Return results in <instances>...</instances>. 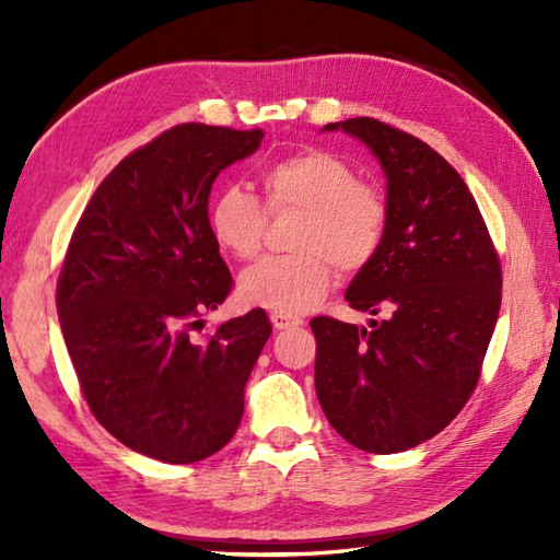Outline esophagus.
<instances>
[{
  "label": "esophagus",
  "mask_w": 560,
  "mask_h": 560,
  "mask_svg": "<svg viewBox=\"0 0 560 560\" xmlns=\"http://www.w3.org/2000/svg\"><path fill=\"white\" fill-rule=\"evenodd\" d=\"M269 319H271L273 329H279V331H283V329H293V327H299V325H301V319H299V317H289V315H281V313H271V315H269Z\"/></svg>",
  "instance_id": "esophagus-1"
}]
</instances>
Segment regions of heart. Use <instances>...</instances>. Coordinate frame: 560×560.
<instances>
[{"label":"heart","mask_w":560,"mask_h":560,"mask_svg":"<svg viewBox=\"0 0 560 560\" xmlns=\"http://www.w3.org/2000/svg\"><path fill=\"white\" fill-rule=\"evenodd\" d=\"M265 205L241 185H223L209 201L207 223L221 253L255 259L265 245L269 214L301 211L293 225L295 253L261 259L241 277V299L281 315H301L329 293L335 267L365 269L389 231V205L349 161L325 149H303L261 173Z\"/></svg>","instance_id":"obj_1"}]
</instances>
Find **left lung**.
Masks as SVG:
<instances>
[{"label": "left lung", "mask_w": 560, "mask_h": 560, "mask_svg": "<svg viewBox=\"0 0 560 560\" xmlns=\"http://www.w3.org/2000/svg\"><path fill=\"white\" fill-rule=\"evenodd\" d=\"M365 141L387 175L389 231L347 301L359 329L315 317V389L353 447L392 455L438 435L469 401L503 299V271L467 183L404 129L351 117L325 129Z\"/></svg>", "instance_id": "8db88e82"}]
</instances>
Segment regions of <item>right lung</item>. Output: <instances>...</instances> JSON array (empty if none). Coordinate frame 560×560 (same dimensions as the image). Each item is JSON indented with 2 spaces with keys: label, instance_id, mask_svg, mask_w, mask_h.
<instances>
[{
  "label": "right lung",
  "instance_id": "obj_1",
  "mask_svg": "<svg viewBox=\"0 0 560 560\" xmlns=\"http://www.w3.org/2000/svg\"><path fill=\"white\" fill-rule=\"evenodd\" d=\"M261 129L185 122L135 149L83 209L57 279V315L81 395L113 438L189 464L237 431L271 335L261 307L195 341L233 277L207 207L217 175L257 151Z\"/></svg>",
  "mask_w": 560,
  "mask_h": 560
}]
</instances>
